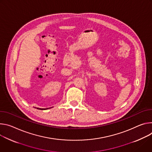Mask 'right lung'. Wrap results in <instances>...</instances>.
Returning <instances> with one entry per match:
<instances>
[{
    "mask_svg": "<svg viewBox=\"0 0 152 152\" xmlns=\"http://www.w3.org/2000/svg\"><path fill=\"white\" fill-rule=\"evenodd\" d=\"M38 109H40V110H45V109H40V108H37Z\"/></svg>",
    "mask_w": 152,
    "mask_h": 152,
    "instance_id": "obj_1",
    "label": "right lung"
}]
</instances>
